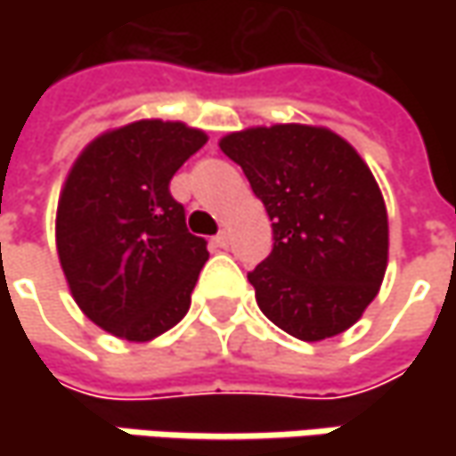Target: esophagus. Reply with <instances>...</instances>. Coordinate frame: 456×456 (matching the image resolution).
I'll return each instance as SVG.
<instances>
[{
    "label": "esophagus",
    "mask_w": 456,
    "mask_h": 456,
    "mask_svg": "<svg viewBox=\"0 0 456 456\" xmlns=\"http://www.w3.org/2000/svg\"><path fill=\"white\" fill-rule=\"evenodd\" d=\"M213 246H216V248H228V233H225V231H220L218 236L213 238Z\"/></svg>",
    "instance_id": "esophagus-1"
}]
</instances>
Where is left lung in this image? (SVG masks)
<instances>
[{"mask_svg":"<svg viewBox=\"0 0 456 456\" xmlns=\"http://www.w3.org/2000/svg\"><path fill=\"white\" fill-rule=\"evenodd\" d=\"M220 150L272 218V254L248 273L261 312L305 342L353 327L388 266V213L362 157L306 124L225 134Z\"/></svg>","mask_w":456,"mask_h":456,"instance_id":"1","label":"left lung"}]
</instances>
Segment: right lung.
<instances>
[{
	"label": "right lung",
	"instance_id": "obj_1",
	"mask_svg": "<svg viewBox=\"0 0 456 456\" xmlns=\"http://www.w3.org/2000/svg\"><path fill=\"white\" fill-rule=\"evenodd\" d=\"M205 142L183 121L142 118L96 136L65 177L62 273L80 312L114 338L154 340L190 309L208 243L187 231L169 180Z\"/></svg>",
	"mask_w": 456,
	"mask_h": 456
}]
</instances>
